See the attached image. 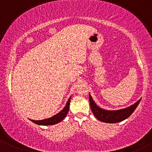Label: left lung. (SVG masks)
I'll use <instances>...</instances> for the list:
<instances>
[{"instance_id": "8db88e82", "label": "left lung", "mask_w": 152, "mask_h": 152, "mask_svg": "<svg viewBox=\"0 0 152 152\" xmlns=\"http://www.w3.org/2000/svg\"><path fill=\"white\" fill-rule=\"evenodd\" d=\"M140 100H139L134 105L127 107L126 109L116 110V111H107L99 108L96 104L94 103L91 96L89 94V102L92 112L94 116L98 118L99 121L106 123H118V122L124 121L132 115L134 110L137 109L139 105Z\"/></svg>"}]
</instances>
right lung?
Masks as SVG:
<instances>
[{"mask_svg":"<svg viewBox=\"0 0 152 152\" xmlns=\"http://www.w3.org/2000/svg\"><path fill=\"white\" fill-rule=\"evenodd\" d=\"M70 101H71V97L69 98V100H68L67 104L64 109L62 110L61 111L57 114L55 116H52V117L46 118V119H43V120H40V121H36V120H31L30 119L31 121L34 122V123L38 125H53V124H56L58 123V122L61 121L64 118L66 117V114L67 113L69 112V105H70Z\"/></svg>","mask_w":152,"mask_h":152,"instance_id":"add662e5","label":"right lung"}]
</instances>
